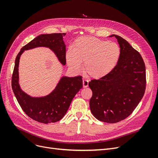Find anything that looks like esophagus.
Masks as SVG:
<instances>
[{
  "label": "esophagus",
  "instance_id": "1",
  "mask_svg": "<svg viewBox=\"0 0 158 158\" xmlns=\"http://www.w3.org/2000/svg\"><path fill=\"white\" fill-rule=\"evenodd\" d=\"M89 85V81L87 80L84 79L83 80V87H87Z\"/></svg>",
  "mask_w": 158,
  "mask_h": 158
}]
</instances>
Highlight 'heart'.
Wrapping results in <instances>:
<instances>
[{
  "label": "heart",
  "instance_id": "1",
  "mask_svg": "<svg viewBox=\"0 0 158 158\" xmlns=\"http://www.w3.org/2000/svg\"><path fill=\"white\" fill-rule=\"evenodd\" d=\"M120 48L115 42H108L93 36H81L74 41L66 52V60L75 71L84 63L85 72L94 78L110 73L118 64Z\"/></svg>",
  "mask_w": 158,
  "mask_h": 158
}]
</instances>
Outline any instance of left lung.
I'll return each instance as SVG.
<instances>
[{"mask_svg":"<svg viewBox=\"0 0 158 158\" xmlns=\"http://www.w3.org/2000/svg\"><path fill=\"white\" fill-rule=\"evenodd\" d=\"M120 48L117 65L110 73L92 80L93 91L89 102L93 115L103 122L114 123L127 118L136 109L146 88V69L139 52L116 35Z\"/></svg>","mask_w":158,"mask_h":158,"instance_id":"left-lung-1","label":"left lung"}]
</instances>
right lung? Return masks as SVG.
I'll return each instance as SVG.
<instances>
[{
	"label": "right lung",
	"instance_id": "right-lung-1",
	"mask_svg": "<svg viewBox=\"0 0 158 158\" xmlns=\"http://www.w3.org/2000/svg\"><path fill=\"white\" fill-rule=\"evenodd\" d=\"M65 35V33H51L36 36L20 49L15 59L11 79L13 91L25 113L40 123H55L64 116L73 98L83 87L82 77H63L56 88L48 96L31 97L22 91L19 84V60L25 50L37 47H46L55 52L62 65H65L66 49L63 40V36Z\"/></svg>",
	"mask_w": 158,
	"mask_h": 158
}]
</instances>
